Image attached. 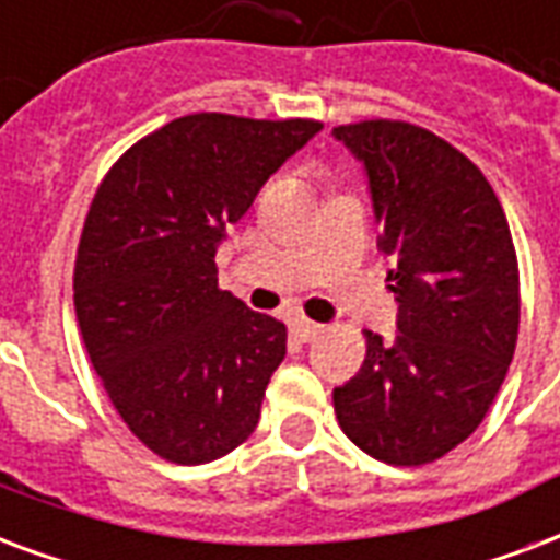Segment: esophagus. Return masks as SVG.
Segmentation results:
<instances>
[{"label":"esophagus","instance_id":"34e87169","mask_svg":"<svg viewBox=\"0 0 560 560\" xmlns=\"http://www.w3.org/2000/svg\"><path fill=\"white\" fill-rule=\"evenodd\" d=\"M290 328H293V335H296L299 340H314V337L323 335V326H319V323H311L308 317H296Z\"/></svg>","mask_w":560,"mask_h":560}]
</instances>
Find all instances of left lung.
Masks as SVG:
<instances>
[{
	"mask_svg": "<svg viewBox=\"0 0 560 560\" xmlns=\"http://www.w3.org/2000/svg\"><path fill=\"white\" fill-rule=\"evenodd\" d=\"M366 166L396 261L394 343L364 331L366 358L335 387L340 429L370 458L422 467L479 429L520 331V267L505 211L464 152L405 119L335 128Z\"/></svg>",
	"mask_w": 560,
	"mask_h": 560,
	"instance_id": "obj_1",
	"label": "left lung"
}]
</instances>
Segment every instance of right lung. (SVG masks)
I'll return each mask as SVG.
<instances>
[{"mask_svg": "<svg viewBox=\"0 0 560 560\" xmlns=\"http://www.w3.org/2000/svg\"><path fill=\"white\" fill-rule=\"evenodd\" d=\"M319 128L187 114L126 149L93 196L72 272L81 340L158 458L208 464L258 425L288 328L220 290L213 249Z\"/></svg>", "mask_w": 560, "mask_h": 560, "instance_id": "obj_1", "label": "right lung"}]
</instances>
